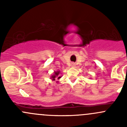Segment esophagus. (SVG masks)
<instances>
[{
    "label": "esophagus",
    "instance_id": "1",
    "mask_svg": "<svg viewBox=\"0 0 127 127\" xmlns=\"http://www.w3.org/2000/svg\"><path fill=\"white\" fill-rule=\"evenodd\" d=\"M74 65H75V64H74V63H72V66H74Z\"/></svg>",
    "mask_w": 127,
    "mask_h": 127
}]
</instances>
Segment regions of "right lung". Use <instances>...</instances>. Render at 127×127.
Wrapping results in <instances>:
<instances>
[{
	"label": "right lung",
	"mask_w": 127,
	"mask_h": 127,
	"mask_svg": "<svg viewBox=\"0 0 127 127\" xmlns=\"http://www.w3.org/2000/svg\"><path fill=\"white\" fill-rule=\"evenodd\" d=\"M59 73H60V71H57V72H55V75H52V78L53 79V80H55V77L56 76H58V75ZM60 77H59L58 79H60Z\"/></svg>",
	"instance_id": "right-lung-1"
}]
</instances>
